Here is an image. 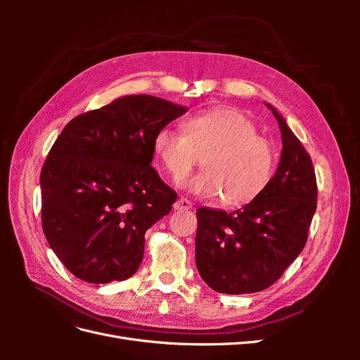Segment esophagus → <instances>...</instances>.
Returning <instances> with one entry per match:
<instances>
[{"label":"esophagus","mask_w":360,"mask_h":360,"mask_svg":"<svg viewBox=\"0 0 360 360\" xmlns=\"http://www.w3.org/2000/svg\"><path fill=\"white\" fill-rule=\"evenodd\" d=\"M191 209H192V202L188 198H179L176 204H174V210L183 212V210H191Z\"/></svg>","instance_id":"34e87169"}]
</instances>
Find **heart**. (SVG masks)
I'll return each instance as SVG.
<instances>
[{"label": "heart", "mask_w": 360, "mask_h": 360, "mask_svg": "<svg viewBox=\"0 0 360 360\" xmlns=\"http://www.w3.org/2000/svg\"><path fill=\"white\" fill-rule=\"evenodd\" d=\"M183 131L168 126L159 129L153 151L172 177H179L198 161L203 169L180 178V188L201 197H221L226 205L252 201L274 176L278 151L259 135L258 126L233 108H214L188 117Z\"/></svg>", "instance_id": "b5f03b06"}]
</instances>
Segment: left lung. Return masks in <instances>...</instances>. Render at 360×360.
I'll return each mask as SVG.
<instances>
[{
	"label": "left lung",
	"instance_id": "8db88e82",
	"mask_svg": "<svg viewBox=\"0 0 360 360\" xmlns=\"http://www.w3.org/2000/svg\"><path fill=\"white\" fill-rule=\"evenodd\" d=\"M267 106L282 138L275 176L242 209L197 210L195 261L202 281L217 292L246 294L274 285L304 248L317 209V179L308 151L282 115Z\"/></svg>",
	"mask_w": 360,
	"mask_h": 360
}]
</instances>
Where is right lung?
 I'll use <instances>...</instances> for the list:
<instances>
[{
    "label": "right lung",
    "mask_w": 360,
    "mask_h": 360,
    "mask_svg": "<svg viewBox=\"0 0 360 360\" xmlns=\"http://www.w3.org/2000/svg\"><path fill=\"white\" fill-rule=\"evenodd\" d=\"M186 111L155 96H124L63 129L40 172L41 226L76 278L108 284L141 266L146 231L177 201L151 167L153 139Z\"/></svg>",
    "instance_id": "obj_1"
}]
</instances>
